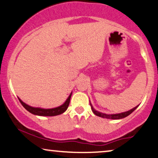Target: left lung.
<instances>
[{"label": "left lung", "instance_id": "8db88e82", "mask_svg": "<svg viewBox=\"0 0 158 158\" xmlns=\"http://www.w3.org/2000/svg\"><path fill=\"white\" fill-rule=\"evenodd\" d=\"M90 105H91V108H92V110L93 113H94V114H96L97 116L98 117H102V118H106V119H123L124 118V117H127L128 115H130L131 113L134 112V111L136 110L137 107L138 106H135L132 110L127 111V112H123V113H119V114H104V113H102V112H99L98 111L95 110L94 107H93L92 104L90 103Z\"/></svg>", "mask_w": 158, "mask_h": 158}]
</instances>
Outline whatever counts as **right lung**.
<instances>
[{
  "label": "right lung",
  "instance_id": "obj_1",
  "mask_svg": "<svg viewBox=\"0 0 158 158\" xmlns=\"http://www.w3.org/2000/svg\"><path fill=\"white\" fill-rule=\"evenodd\" d=\"M71 97H72V93H71L69 96L66 99V102L62 104V105L58 106L56 108H52V109H43V108H39V107H33V106H31L26 103H24L23 101H21V99H19L20 102L22 105L23 106V107L26 109V110L28 111V112L31 113L35 115H39V116H56V115L61 114L62 113H64L65 111L67 110L69 104L70 102V99Z\"/></svg>",
  "mask_w": 158,
  "mask_h": 158
}]
</instances>
